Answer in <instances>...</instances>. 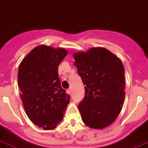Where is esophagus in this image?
<instances>
[{"mask_svg":"<svg viewBox=\"0 0 148 148\" xmlns=\"http://www.w3.org/2000/svg\"><path fill=\"white\" fill-rule=\"evenodd\" d=\"M66 92H67V94H68L69 95H71V89H68V90L66 91Z\"/></svg>","mask_w":148,"mask_h":148,"instance_id":"esophagus-1","label":"esophagus"}]
</instances>
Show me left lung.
Instances as JSON below:
<instances>
[{
	"label": "left lung",
	"mask_w": 148,
	"mask_h": 148,
	"mask_svg": "<svg viewBox=\"0 0 148 148\" xmlns=\"http://www.w3.org/2000/svg\"><path fill=\"white\" fill-rule=\"evenodd\" d=\"M74 64L85 85V97L78 109L85 125L103 130L116 120L125 99L122 61L104 47L74 53Z\"/></svg>",
	"instance_id": "left-lung-1"
}]
</instances>
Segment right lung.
<instances>
[{
  "instance_id": "obj_1",
  "label": "right lung",
  "mask_w": 148,
  "mask_h": 148,
  "mask_svg": "<svg viewBox=\"0 0 148 148\" xmlns=\"http://www.w3.org/2000/svg\"><path fill=\"white\" fill-rule=\"evenodd\" d=\"M67 54L63 48L42 44L30 51L18 67V86L26 114L44 130H54L60 123L70 102L58 74Z\"/></svg>"
}]
</instances>
